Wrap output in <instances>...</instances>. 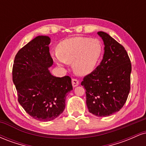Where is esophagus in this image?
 I'll return each mask as SVG.
<instances>
[{
  "label": "esophagus",
  "instance_id": "34e87169",
  "mask_svg": "<svg viewBox=\"0 0 146 146\" xmlns=\"http://www.w3.org/2000/svg\"><path fill=\"white\" fill-rule=\"evenodd\" d=\"M72 85H73V87H76L79 85V81L76 79H73L72 80Z\"/></svg>",
  "mask_w": 146,
  "mask_h": 146
}]
</instances>
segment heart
Returning <instances> with one entry per match:
<instances>
[{
    "label": "heart",
    "mask_w": 146,
    "mask_h": 146,
    "mask_svg": "<svg viewBox=\"0 0 146 146\" xmlns=\"http://www.w3.org/2000/svg\"><path fill=\"white\" fill-rule=\"evenodd\" d=\"M102 53V45L99 40L76 36L60 42L52 58L60 66L72 62L75 73L86 75L94 71Z\"/></svg>",
    "instance_id": "obj_1"
}]
</instances>
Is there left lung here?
<instances>
[{
  "label": "left lung",
  "mask_w": 146,
  "mask_h": 146,
  "mask_svg": "<svg viewBox=\"0 0 146 146\" xmlns=\"http://www.w3.org/2000/svg\"><path fill=\"white\" fill-rule=\"evenodd\" d=\"M104 44L100 64L83 79L88 111L98 117L118 112L130 89L131 63L124 47L108 33L98 32Z\"/></svg>",
  "instance_id": "8db88e82"
}]
</instances>
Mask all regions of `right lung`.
I'll list each match as a JSON object with an SVG mask.
<instances>
[{
  "label": "right lung",
  "mask_w": 146,
  "mask_h": 146,
  "mask_svg": "<svg viewBox=\"0 0 146 146\" xmlns=\"http://www.w3.org/2000/svg\"><path fill=\"white\" fill-rule=\"evenodd\" d=\"M51 39L38 36L23 46L15 57L13 82L18 102L35 119L48 121L64 111L68 93L73 90L69 76H53L48 45Z\"/></svg>",
  "instance_id": "add662e5"
}]
</instances>
